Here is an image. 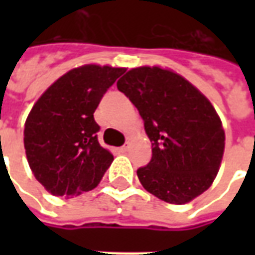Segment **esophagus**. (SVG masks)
<instances>
[{
	"instance_id": "1",
	"label": "esophagus",
	"mask_w": 255,
	"mask_h": 255,
	"mask_svg": "<svg viewBox=\"0 0 255 255\" xmlns=\"http://www.w3.org/2000/svg\"><path fill=\"white\" fill-rule=\"evenodd\" d=\"M128 149H129V144L126 143L124 146H122V147H120V151H122V153H127Z\"/></svg>"
}]
</instances>
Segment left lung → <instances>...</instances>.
<instances>
[{"instance_id": "8db88e82", "label": "left lung", "mask_w": 255, "mask_h": 255, "mask_svg": "<svg viewBox=\"0 0 255 255\" xmlns=\"http://www.w3.org/2000/svg\"><path fill=\"white\" fill-rule=\"evenodd\" d=\"M117 89L139 111L151 142V160L136 171L142 186L175 205L206 191L217 176L225 144L210 101L183 76L160 67L133 68Z\"/></svg>"}]
</instances>
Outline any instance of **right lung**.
Instances as JSON below:
<instances>
[{
    "label": "right lung",
    "mask_w": 255,
    "mask_h": 255,
    "mask_svg": "<svg viewBox=\"0 0 255 255\" xmlns=\"http://www.w3.org/2000/svg\"><path fill=\"white\" fill-rule=\"evenodd\" d=\"M126 68L89 64L57 79L32 106L24 149L38 182L56 197H76L98 186L113 155L98 142L94 112Z\"/></svg>",
    "instance_id": "right-lung-1"
}]
</instances>
